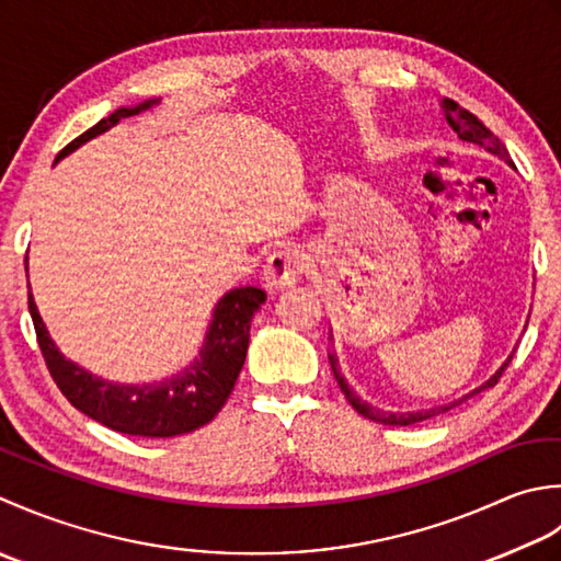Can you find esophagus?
<instances>
[{
    "label": "esophagus",
    "instance_id": "1",
    "mask_svg": "<svg viewBox=\"0 0 561 561\" xmlns=\"http://www.w3.org/2000/svg\"><path fill=\"white\" fill-rule=\"evenodd\" d=\"M305 268V254L297 247H278L268 256L264 266V278L273 288H285L297 280Z\"/></svg>",
    "mask_w": 561,
    "mask_h": 561
}]
</instances>
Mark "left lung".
<instances>
[{"label": "left lung", "instance_id": "1", "mask_svg": "<svg viewBox=\"0 0 561 561\" xmlns=\"http://www.w3.org/2000/svg\"><path fill=\"white\" fill-rule=\"evenodd\" d=\"M443 111H445V121H448V125L457 133V137H462V140H467V142H474V145H479V147H484V150H489L491 154H496V157H501V159H506V162L511 164V157H508V152H506L504 142H501L499 137H496L494 133H491L482 121H479L477 116H472L470 111H465V108L457 106L453 99H445V101H443ZM513 353H516V351H513ZM329 360H331V370H334L336 382L341 385V392H344V397L348 399V404H351L353 409H356L360 416L375 421V424H385V426H414V424H419V421L440 416V414H445V411L457 409L460 404L470 402V399L477 397L479 392H484V390H489V387H494V385L501 380V375H504V370L508 368V363L513 360V356H508V360H506L504 365H501V368H499L494 375H491L482 387H477L474 392L465 394L462 399H455V402H450V404L433 407V409H421V411H407V414H387V411H377V409L368 407L365 402H360V399L348 390V385L344 382V377L339 375L334 356H329Z\"/></svg>", "mask_w": 561, "mask_h": 561}]
</instances>
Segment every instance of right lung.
Instances as JSON below:
<instances>
[{
    "instance_id": "obj_1",
    "label": "right lung",
    "mask_w": 561,
    "mask_h": 561,
    "mask_svg": "<svg viewBox=\"0 0 561 561\" xmlns=\"http://www.w3.org/2000/svg\"><path fill=\"white\" fill-rule=\"evenodd\" d=\"M152 104L154 101H145L140 106L118 108L108 118H101L94 128H89L75 137L70 145L62 147L57 159L67 157L91 137L106 133L118 121L130 118ZM264 302L266 293L251 288V285L230 290L217 302L208 341L201 351V358H196L191 368L154 385H113L77 368L75 363L65 360L57 353L36 310V302L28 293V312L33 329H36L38 348L45 365H48L50 377L67 397V402L111 431L140 438L184 436V433L196 431L217 416L227 397L232 394L239 373H242L251 317Z\"/></svg>"
}]
</instances>
